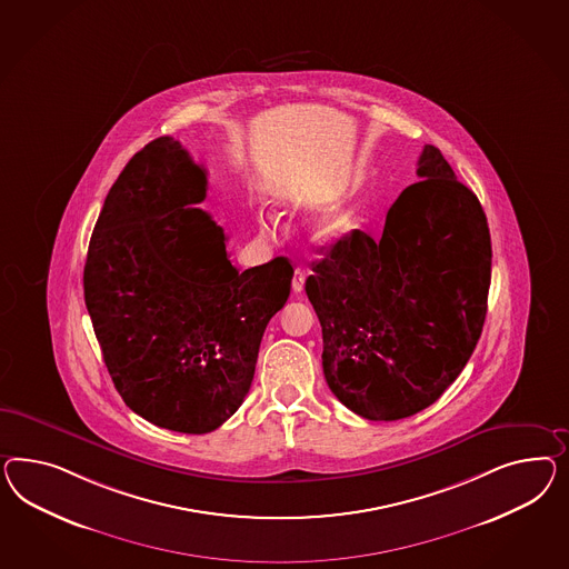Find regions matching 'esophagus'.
<instances>
[{
  "label": "esophagus",
  "instance_id": "obj_1",
  "mask_svg": "<svg viewBox=\"0 0 569 569\" xmlns=\"http://www.w3.org/2000/svg\"><path fill=\"white\" fill-rule=\"evenodd\" d=\"M305 279H307V271L302 269V267H298L296 271H293L292 279V290L296 293L302 292L305 290Z\"/></svg>",
  "mask_w": 569,
  "mask_h": 569
}]
</instances>
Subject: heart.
<instances>
[{"label":"heart","instance_id":"heart-1","mask_svg":"<svg viewBox=\"0 0 569 569\" xmlns=\"http://www.w3.org/2000/svg\"><path fill=\"white\" fill-rule=\"evenodd\" d=\"M261 228L264 233L273 230V217H261ZM350 228H352V217L339 207L327 209L323 216L317 217L315 221V233L323 242H339L341 238L348 236Z\"/></svg>","mask_w":569,"mask_h":569}]
</instances>
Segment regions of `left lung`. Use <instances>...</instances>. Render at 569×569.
<instances>
[{
    "label": "left lung",
    "mask_w": 569,
    "mask_h": 569,
    "mask_svg": "<svg viewBox=\"0 0 569 569\" xmlns=\"http://www.w3.org/2000/svg\"><path fill=\"white\" fill-rule=\"evenodd\" d=\"M381 238L353 230L312 262L329 389L353 415L400 420L429 408L477 348L491 286V233L477 194L425 144Z\"/></svg>",
    "instance_id": "8db88e82"
}]
</instances>
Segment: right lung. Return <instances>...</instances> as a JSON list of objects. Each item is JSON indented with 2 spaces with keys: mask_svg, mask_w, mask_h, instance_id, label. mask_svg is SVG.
<instances>
[{
  "mask_svg": "<svg viewBox=\"0 0 569 569\" xmlns=\"http://www.w3.org/2000/svg\"><path fill=\"white\" fill-rule=\"evenodd\" d=\"M204 197L207 171L178 140L154 139L111 186L84 262V302L118 393L188 435L240 408L293 277L283 257L238 271L226 233L197 209Z\"/></svg>",
  "mask_w": 569,
  "mask_h": 569,
  "instance_id": "right-lung-1",
  "label": "right lung"
}]
</instances>
